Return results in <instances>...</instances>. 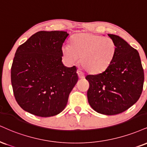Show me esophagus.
<instances>
[{
	"label": "esophagus",
	"mask_w": 147,
	"mask_h": 147,
	"mask_svg": "<svg viewBox=\"0 0 147 147\" xmlns=\"http://www.w3.org/2000/svg\"><path fill=\"white\" fill-rule=\"evenodd\" d=\"M77 74H78L79 77V78H80V79L84 78V77H85L84 73V72H81L80 70H77Z\"/></svg>",
	"instance_id": "obj_1"
}]
</instances>
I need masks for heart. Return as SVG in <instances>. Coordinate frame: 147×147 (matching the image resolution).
<instances>
[{"mask_svg": "<svg viewBox=\"0 0 147 147\" xmlns=\"http://www.w3.org/2000/svg\"><path fill=\"white\" fill-rule=\"evenodd\" d=\"M116 47L110 38H104L91 33H81L72 37L70 45L62 47L64 59L68 63L78 61L88 72L98 73L103 71L114 59Z\"/></svg>", "mask_w": 147, "mask_h": 147, "instance_id": "heart-1", "label": "heart"}]
</instances>
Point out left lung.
Masks as SVG:
<instances>
[{"label": "left lung", "instance_id": "left-lung-1", "mask_svg": "<svg viewBox=\"0 0 147 147\" xmlns=\"http://www.w3.org/2000/svg\"><path fill=\"white\" fill-rule=\"evenodd\" d=\"M116 51L110 65L97 75H88V102L94 110L105 115L125 112L139 99L143 89L144 70L136 49L118 35L108 34Z\"/></svg>", "mask_w": 147, "mask_h": 147}]
</instances>
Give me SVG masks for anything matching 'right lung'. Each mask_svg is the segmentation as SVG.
Listing matches in <instances>:
<instances>
[{
	"instance_id": "right-lung-1",
	"label": "right lung",
	"mask_w": 147,
	"mask_h": 147,
	"mask_svg": "<svg viewBox=\"0 0 147 147\" xmlns=\"http://www.w3.org/2000/svg\"><path fill=\"white\" fill-rule=\"evenodd\" d=\"M66 31H41L17 49L11 68L16 100L24 111L40 117L59 114L78 81L77 68L63 64Z\"/></svg>"
}]
</instances>
